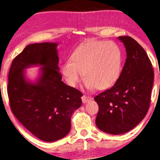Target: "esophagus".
I'll list each match as a JSON object with an SVG mask.
<instances>
[{"mask_svg": "<svg viewBox=\"0 0 160 160\" xmlns=\"http://www.w3.org/2000/svg\"><path fill=\"white\" fill-rule=\"evenodd\" d=\"M82 102L83 103H87L88 102V101H90L91 97H88V96H87V95H83L82 97Z\"/></svg>", "mask_w": 160, "mask_h": 160, "instance_id": "34e87169", "label": "esophagus"}]
</instances>
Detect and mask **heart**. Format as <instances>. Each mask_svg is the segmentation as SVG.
<instances>
[{
    "label": "heart",
    "instance_id": "heart-1",
    "mask_svg": "<svg viewBox=\"0 0 160 160\" xmlns=\"http://www.w3.org/2000/svg\"><path fill=\"white\" fill-rule=\"evenodd\" d=\"M123 54L112 41H91L80 44L72 53L70 61L61 66L66 82L75 87L81 78L88 89L104 90L112 87L121 75Z\"/></svg>",
    "mask_w": 160,
    "mask_h": 160
}]
</instances>
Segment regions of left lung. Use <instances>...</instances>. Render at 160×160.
Here are the masks:
<instances>
[{
	"instance_id": "left-lung-1",
	"label": "left lung",
	"mask_w": 160,
	"mask_h": 160,
	"mask_svg": "<svg viewBox=\"0 0 160 160\" xmlns=\"http://www.w3.org/2000/svg\"><path fill=\"white\" fill-rule=\"evenodd\" d=\"M127 51L121 75L109 89L94 97L99 105L96 124L102 131L122 134L130 131L148 112L154 71L146 51L130 36H119Z\"/></svg>"
}]
</instances>
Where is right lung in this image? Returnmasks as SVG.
Here are the masks:
<instances>
[{
    "label": "right lung",
    "instance_id": "1",
    "mask_svg": "<svg viewBox=\"0 0 160 160\" xmlns=\"http://www.w3.org/2000/svg\"><path fill=\"white\" fill-rule=\"evenodd\" d=\"M56 43L28 45L12 61L7 92L16 119L36 137L55 142L70 131L71 117L82 105V93L61 79ZM42 65L36 83L26 81L23 70Z\"/></svg>",
    "mask_w": 160,
    "mask_h": 160
}]
</instances>
